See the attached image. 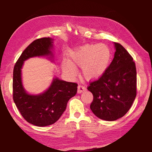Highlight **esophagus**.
I'll return each mask as SVG.
<instances>
[{
	"label": "esophagus",
	"instance_id": "esophagus-1",
	"mask_svg": "<svg viewBox=\"0 0 152 152\" xmlns=\"http://www.w3.org/2000/svg\"><path fill=\"white\" fill-rule=\"evenodd\" d=\"M86 90V87L83 86V85H81V84H79L78 86V93L80 94L81 93V92H83L84 91H85Z\"/></svg>",
	"mask_w": 152,
	"mask_h": 152
}]
</instances>
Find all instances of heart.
Wrapping results in <instances>:
<instances>
[{
	"mask_svg": "<svg viewBox=\"0 0 152 152\" xmlns=\"http://www.w3.org/2000/svg\"><path fill=\"white\" fill-rule=\"evenodd\" d=\"M110 58V50L106 45H85L72 53L70 63L64 62L63 69L68 75L74 76L77 73L76 67H81V74L84 78L95 79L106 70Z\"/></svg>",
	"mask_w": 152,
	"mask_h": 152,
	"instance_id": "heart-1",
	"label": "heart"
}]
</instances>
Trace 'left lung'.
Wrapping results in <instances>:
<instances>
[{"mask_svg": "<svg viewBox=\"0 0 152 152\" xmlns=\"http://www.w3.org/2000/svg\"><path fill=\"white\" fill-rule=\"evenodd\" d=\"M114 58L101 76L90 82L87 89L93 94L91 108L99 119L112 121L128 112L137 94V72L132 56L115 43Z\"/></svg>", "mask_w": 152, "mask_h": 152, "instance_id": "8db88e82", "label": "left lung"}]
</instances>
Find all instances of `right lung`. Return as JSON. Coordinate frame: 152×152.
<instances>
[{
  "label": "right lung",
  "mask_w": 152,
  "mask_h": 152,
  "mask_svg": "<svg viewBox=\"0 0 152 152\" xmlns=\"http://www.w3.org/2000/svg\"><path fill=\"white\" fill-rule=\"evenodd\" d=\"M52 39H37L27 46L15 63L12 80V98L18 110L28 123L38 127L52 125L60 119L66 109L68 101L75 96L78 84L75 82L53 80L47 91L39 95L26 93L21 82L23 61L34 56L51 54Z\"/></svg>",
  "instance_id": "1"
}]
</instances>
